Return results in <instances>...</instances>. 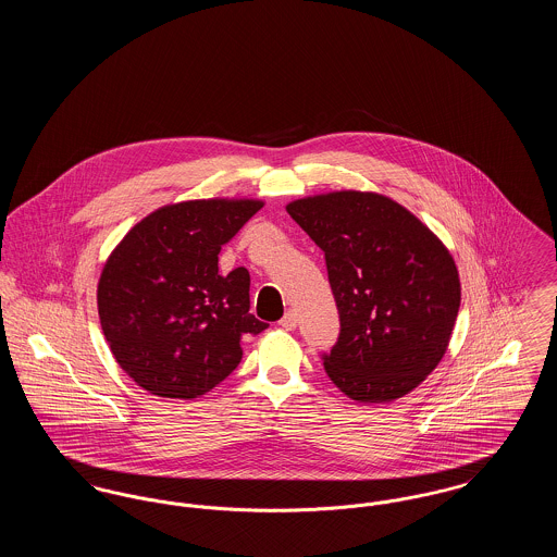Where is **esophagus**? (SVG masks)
<instances>
[{
	"instance_id": "1",
	"label": "esophagus",
	"mask_w": 557,
	"mask_h": 557,
	"mask_svg": "<svg viewBox=\"0 0 557 557\" xmlns=\"http://www.w3.org/2000/svg\"><path fill=\"white\" fill-rule=\"evenodd\" d=\"M296 323H298V318H296L294 311H288V313L282 318V321H280V325H282L284 330H294Z\"/></svg>"
}]
</instances>
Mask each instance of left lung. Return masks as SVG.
I'll return each mask as SVG.
<instances>
[{
  "instance_id": "1",
  "label": "left lung",
  "mask_w": 557,
  "mask_h": 557,
  "mask_svg": "<svg viewBox=\"0 0 557 557\" xmlns=\"http://www.w3.org/2000/svg\"><path fill=\"white\" fill-rule=\"evenodd\" d=\"M286 211L325 255L341 315L338 343L323 357L330 380L357 403L409 395L445 357L459 313L449 248L377 191L305 196Z\"/></svg>"
}]
</instances>
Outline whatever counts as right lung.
<instances>
[{"mask_svg":"<svg viewBox=\"0 0 557 557\" xmlns=\"http://www.w3.org/2000/svg\"><path fill=\"white\" fill-rule=\"evenodd\" d=\"M257 198H202L146 214L108 255L98 313L108 346L137 386L191 400L242 361V338L267 323L250 311L244 267L219 273V250L263 209Z\"/></svg>","mask_w":557,"mask_h":557,"instance_id":"obj_1","label":"right lung"}]
</instances>
